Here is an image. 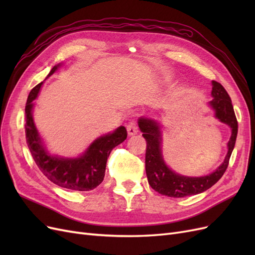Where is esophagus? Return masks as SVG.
<instances>
[{
    "instance_id": "esophagus-1",
    "label": "esophagus",
    "mask_w": 255,
    "mask_h": 255,
    "mask_svg": "<svg viewBox=\"0 0 255 255\" xmlns=\"http://www.w3.org/2000/svg\"><path fill=\"white\" fill-rule=\"evenodd\" d=\"M127 129H128V135L129 136H132V135H135V134H137V132H138V127H137V125L135 122H129L128 125L127 126Z\"/></svg>"
}]
</instances>
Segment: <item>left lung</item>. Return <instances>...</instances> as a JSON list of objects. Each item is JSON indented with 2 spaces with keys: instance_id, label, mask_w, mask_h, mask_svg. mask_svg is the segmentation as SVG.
Wrapping results in <instances>:
<instances>
[{
  "instance_id": "obj_1",
  "label": "left lung",
  "mask_w": 255,
  "mask_h": 255,
  "mask_svg": "<svg viewBox=\"0 0 255 255\" xmlns=\"http://www.w3.org/2000/svg\"><path fill=\"white\" fill-rule=\"evenodd\" d=\"M213 100L210 102L216 112V117L227 123L232 128V135L228 142V154L223 163L213 173L201 177H188L174 173L164 163L160 151V130L155 121L140 118L138 121L142 136L146 141L145 173L150 186L158 194L172 198H183L197 195L211 188L217 183L229 166L231 154L233 152L238 123L229 94L218 82L213 81Z\"/></svg>"
}]
</instances>
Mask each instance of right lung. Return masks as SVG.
I'll use <instances>...</instances> for the list:
<instances>
[{
	"mask_svg": "<svg viewBox=\"0 0 255 255\" xmlns=\"http://www.w3.org/2000/svg\"><path fill=\"white\" fill-rule=\"evenodd\" d=\"M57 67H53L49 76L56 71ZM41 85L42 83H39L30 90L25 105L26 143L36 165L51 182L63 188L79 191L96 188L104 179L106 161L111 151L127 139V128L120 127L114 133L98 138L79 158L67 159L51 156L43 148L32 116V102L39 94Z\"/></svg>",
	"mask_w": 255,
	"mask_h": 255,
	"instance_id": "add662e5",
	"label": "right lung"
}]
</instances>
